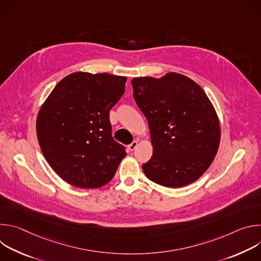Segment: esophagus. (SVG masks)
I'll return each instance as SVG.
<instances>
[{
  "mask_svg": "<svg viewBox=\"0 0 261 261\" xmlns=\"http://www.w3.org/2000/svg\"><path fill=\"white\" fill-rule=\"evenodd\" d=\"M137 145H138V142H137V141H133L131 144L128 145V150H129L130 152H132V151H134L135 148L137 147Z\"/></svg>",
  "mask_w": 261,
  "mask_h": 261,
  "instance_id": "34e87169",
  "label": "esophagus"
}]
</instances>
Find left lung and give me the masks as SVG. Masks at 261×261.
<instances>
[{
    "mask_svg": "<svg viewBox=\"0 0 261 261\" xmlns=\"http://www.w3.org/2000/svg\"><path fill=\"white\" fill-rule=\"evenodd\" d=\"M131 84L153 144L152 158L142 165L145 176L167 188L192 184L210 167L220 144L211 100L194 81L175 72L135 77Z\"/></svg>",
    "mask_w": 261,
    "mask_h": 261,
    "instance_id": "1",
    "label": "left lung"
}]
</instances>
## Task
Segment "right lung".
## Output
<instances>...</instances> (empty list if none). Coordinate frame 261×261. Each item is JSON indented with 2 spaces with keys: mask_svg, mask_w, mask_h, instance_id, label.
Listing matches in <instances>:
<instances>
[{
  "mask_svg": "<svg viewBox=\"0 0 261 261\" xmlns=\"http://www.w3.org/2000/svg\"><path fill=\"white\" fill-rule=\"evenodd\" d=\"M127 77L74 72L41 105L36 132L42 154L65 181L97 189L116 174L125 147L111 135L109 111L125 92Z\"/></svg>",
  "mask_w": 261,
  "mask_h": 261,
  "instance_id": "right-lung-1",
  "label": "right lung"
}]
</instances>
